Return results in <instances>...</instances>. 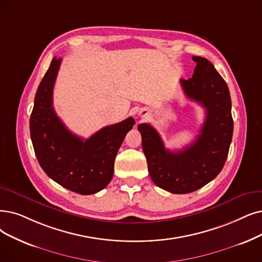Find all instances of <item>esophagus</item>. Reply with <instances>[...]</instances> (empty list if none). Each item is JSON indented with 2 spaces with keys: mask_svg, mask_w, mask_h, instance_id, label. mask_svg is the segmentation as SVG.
Returning <instances> with one entry per match:
<instances>
[{
  "mask_svg": "<svg viewBox=\"0 0 262 262\" xmlns=\"http://www.w3.org/2000/svg\"><path fill=\"white\" fill-rule=\"evenodd\" d=\"M146 114H147V113H146L145 111H141L139 115H140V116H141V117H144V116H146Z\"/></svg>",
  "mask_w": 262,
  "mask_h": 262,
  "instance_id": "34e87169",
  "label": "esophagus"
}]
</instances>
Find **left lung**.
<instances>
[{"label": "left lung", "mask_w": 262, "mask_h": 262, "mask_svg": "<svg viewBox=\"0 0 262 262\" xmlns=\"http://www.w3.org/2000/svg\"><path fill=\"white\" fill-rule=\"evenodd\" d=\"M192 60L196 63L193 75L181 79V85L188 99L205 108V120L195 141L182 150L171 151L150 124L138 125L152 182L177 194L200 189L221 173L233 134L231 98L226 81L205 58Z\"/></svg>", "instance_id": "left-lung-1"}]
</instances>
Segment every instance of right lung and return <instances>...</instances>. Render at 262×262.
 Returning a JSON list of instances; mask_svg holds the SVG:
<instances>
[{
    "label": "right lung",
    "mask_w": 262,
    "mask_h": 262,
    "mask_svg": "<svg viewBox=\"0 0 262 262\" xmlns=\"http://www.w3.org/2000/svg\"><path fill=\"white\" fill-rule=\"evenodd\" d=\"M61 58L52 59L37 88L30 118L35 156L44 172L62 187L79 194L105 188L114 174L117 151L135 121L132 117L107 125L87 140L73 134L52 106V91Z\"/></svg>",
    "instance_id": "obj_1"
}]
</instances>
